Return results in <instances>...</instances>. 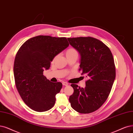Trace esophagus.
Masks as SVG:
<instances>
[{
    "label": "esophagus",
    "instance_id": "34e87169",
    "mask_svg": "<svg viewBox=\"0 0 133 133\" xmlns=\"http://www.w3.org/2000/svg\"><path fill=\"white\" fill-rule=\"evenodd\" d=\"M62 84H63V85L67 86V85H68V83H66V82H63V83H62Z\"/></svg>",
    "mask_w": 133,
    "mask_h": 133
}]
</instances>
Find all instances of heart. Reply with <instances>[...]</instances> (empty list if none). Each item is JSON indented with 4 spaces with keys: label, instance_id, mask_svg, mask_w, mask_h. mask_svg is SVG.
<instances>
[{
    "label": "heart",
    "instance_id": "b5f03b06",
    "mask_svg": "<svg viewBox=\"0 0 133 133\" xmlns=\"http://www.w3.org/2000/svg\"><path fill=\"white\" fill-rule=\"evenodd\" d=\"M66 55L67 57L74 55H78V52L75 48H71L66 51Z\"/></svg>",
    "mask_w": 133,
    "mask_h": 133
}]
</instances>
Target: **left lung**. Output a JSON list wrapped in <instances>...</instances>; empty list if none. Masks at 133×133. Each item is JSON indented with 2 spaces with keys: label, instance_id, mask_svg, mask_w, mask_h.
<instances>
[{
  "label": "left lung",
  "instance_id": "obj_1",
  "mask_svg": "<svg viewBox=\"0 0 133 133\" xmlns=\"http://www.w3.org/2000/svg\"><path fill=\"white\" fill-rule=\"evenodd\" d=\"M81 56L79 70L88 80L84 88L71 84L74 92L70 96L71 107L81 114L94 112L109 96L116 78L114 57L110 49L92 37L67 38Z\"/></svg>",
  "mask_w": 133,
  "mask_h": 133
}]
</instances>
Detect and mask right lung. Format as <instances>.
Wrapping results in <instances>:
<instances>
[{
  "label": "right lung",
  "instance_id": "right-lung-1",
  "mask_svg": "<svg viewBox=\"0 0 133 133\" xmlns=\"http://www.w3.org/2000/svg\"><path fill=\"white\" fill-rule=\"evenodd\" d=\"M68 46L65 37L38 36L19 49L14 61L15 81L19 95L32 110L45 112L55 105L62 84L47 79L43 71L49 70L54 57Z\"/></svg>",
  "mask_w": 133,
  "mask_h": 133
}]
</instances>
